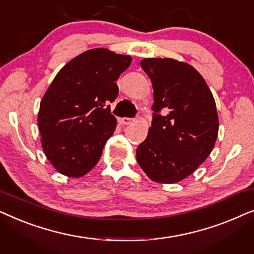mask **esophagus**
Instances as JSON below:
<instances>
[{
  "label": "esophagus",
  "mask_w": 254,
  "mask_h": 254,
  "mask_svg": "<svg viewBox=\"0 0 254 254\" xmlns=\"http://www.w3.org/2000/svg\"><path fill=\"white\" fill-rule=\"evenodd\" d=\"M120 123L121 125H126V126H128V125L134 123V119H130V118H123V119L120 120Z\"/></svg>",
  "instance_id": "1"
}]
</instances>
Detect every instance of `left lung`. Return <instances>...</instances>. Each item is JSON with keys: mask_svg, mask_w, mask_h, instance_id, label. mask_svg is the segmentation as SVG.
Wrapping results in <instances>:
<instances>
[{"mask_svg": "<svg viewBox=\"0 0 254 254\" xmlns=\"http://www.w3.org/2000/svg\"><path fill=\"white\" fill-rule=\"evenodd\" d=\"M141 67L151 81L156 113L147 138L136 149V161L152 182H182L206 161L216 142L213 93L186 62L148 58L141 60Z\"/></svg>", "mask_w": 254, "mask_h": 254, "instance_id": "left-lung-1", "label": "left lung"}]
</instances>
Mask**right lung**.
I'll return each mask as SVG.
<instances>
[{
	"mask_svg": "<svg viewBox=\"0 0 254 254\" xmlns=\"http://www.w3.org/2000/svg\"><path fill=\"white\" fill-rule=\"evenodd\" d=\"M130 64L129 55L93 48L69 61L48 86L38 126L44 154L59 173L79 178L98 163L117 127L107 104L117 98L116 81Z\"/></svg>",
	"mask_w": 254,
	"mask_h": 254,
	"instance_id": "obj_1",
	"label": "right lung"
}]
</instances>
